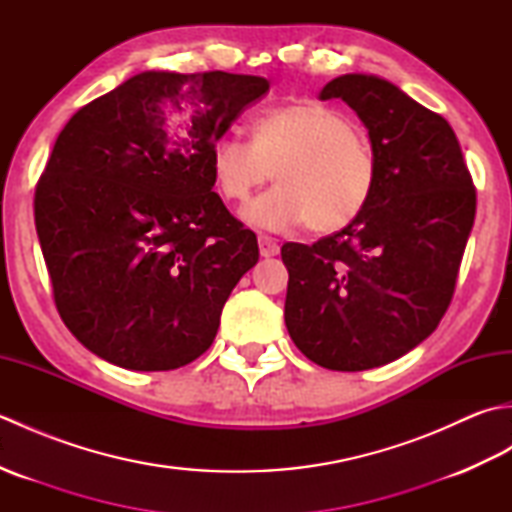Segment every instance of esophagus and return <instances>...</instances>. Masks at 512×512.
Returning <instances> with one entry per match:
<instances>
[{
    "mask_svg": "<svg viewBox=\"0 0 512 512\" xmlns=\"http://www.w3.org/2000/svg\"><path fill=\"white\" fill-rule=\"evenodd\" d=\"M259 253H262V257H275L279 253V244L275 237L270 235H259Z\"/></svg>",
    "mask_w": 512,
    "mask_h": 512,
    "instance_id": "obj_1",
    "label": "esophagus"
}]
</instances>
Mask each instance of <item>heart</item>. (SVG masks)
Listing matches in <instances>:
<instances>
[{
	"instance_id": "1",
	"label": "heart",
	"mask_w": 512,
	"mask_h": 512,
	"mask_svg": "<svg viewBox=\"0 0 512 512\" xmlns=\"http://www.w3.org/2000/svg\"><path fill=\"white\" fill-rule=\"evenodd\" d=\"M213 180L228 202L246 204L270 178L275 189L244 211L266 231L308 224L334 233L361 215L376 191L378 162L356 125L323 103L275 107L253 123V140L224 134L211 151Z\"/></svg>"
}]
</instances>
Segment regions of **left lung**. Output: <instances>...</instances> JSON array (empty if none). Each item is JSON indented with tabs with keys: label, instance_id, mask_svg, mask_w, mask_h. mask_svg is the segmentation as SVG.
<instances>
[{
	"label": "left lung",
	"instance_id": "obj_1",
	"mask_svg": "<svg viewBox=\"0 0 512 512\" xmlns=\"http://www.w3.org/2000/svg\"><path fill=\"white\" fill-rule=\"evenodd\" d=\"M365 123L378 162L367 209L314 244L286 242V328L312 363L363 372L438 328L475 220V187L451 125L367 74L321 90Z\"/></svg>",
	"mask_w": 512,
	"mask_h": 512
}]
</instances>
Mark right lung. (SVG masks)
Here are the masks:
<instances>
[{"mask_svg": "<svg viewBox=\"0 0 512 512\" xmlns=\"http://www.w3.org/2000/svg\"><path fill=\"white\" fill-rule=\"evenodd\" d=\"M262 76L140 72L83 105L35 189L54 306L88 350L169 372L209 350L257 237L213 191L215 140Z\"/></svg>", "mask_w": 512, "mask_h": 512, "instance_id": "obj_1", "label": "right lung"}]
</instances>
